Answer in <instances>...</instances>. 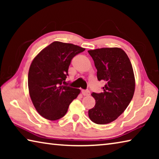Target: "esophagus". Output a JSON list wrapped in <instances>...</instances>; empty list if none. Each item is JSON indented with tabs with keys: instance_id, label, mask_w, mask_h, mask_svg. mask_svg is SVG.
I'll use <instances>...</instances> for the list:
<instances>
[{
	"instance_id": "obj_1",
	"label": "esophagus",
	"mask_w": 159,
	"mask_h": 159,
	"mask_svg": "<svg viewBox=\"0 0 159 159\" xmlns=\"http://www.w3.org/2000/svg\"><path fill=\"white\" fill-rule=\"evenodd\" d=\"M81 92L84 96H89L90 95V92L88 90H82Z\"/></svg>"
}]
</instances>
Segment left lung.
I'll return each instance as SVG.
<instances>
[{
  "mask_svg": "<svg viewBox=\"0 0 159 159\" xmlns=\"http://www.w3.org/2000/svg\"><path fill=\"white\" fill-rule=\"evenodd\" d=\"M88 52L98 70V80L106 82L103 92L92 94L96 104L88 111V116L97 124H107L116 119L133 99L135 87L133 66L120 48H99Z\"/></svg>",
  "mask_w": 159,
  "mask_h": 159,
  "instance_id": "1",
  "label": "left lung"
}]
</instances>
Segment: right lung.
Returning <instances> with one entry per match:
<instances>
[{
	"label": "right lung",
	"mask_w": 159,
	"mask_h": 159,
	"mask_svg": "<svg viewBox=\"0 0 159 159\" xmlns=\"http://www.w3.org/2000/svg\"><path fill=\"white\" fill-rule=\"evenodd\" d=\"M85 48L55 41L39 52L29 68L28 86L31 101L40 115L50 120L62 118L80 90L63 85L71 60Z\"/></svg>",
	"instance_id": "obj_1"
}]
</instances>
